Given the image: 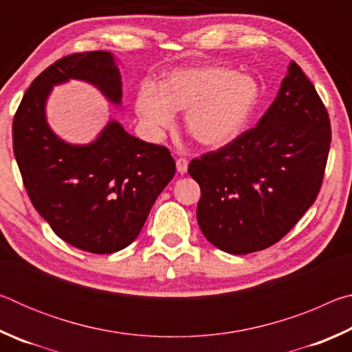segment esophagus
Segmentation results:
<instances>
[{
	"label": "esophagus",
	"instance_id": "34e87169",
	"mask_svg": "<svg viewBox=\"0 0 352 352\" xmlns=\"http://www.w3.org/2000/svg\"><path fill=\"white\" fill-rule=\"evenodd\" d=\"M177 170L180 172V174H184V172L188 170V160L186 158L177 160Z\"/></svg>",
	"mask_w": 352,
	"mask_h": 352
}]
</instances>
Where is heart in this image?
<instances>
[{
	"mask_svg": "<svg viewBox=\"0 0 352 352\" xmlns=\"http://www.w3.org/2000/svg\"><path fill=\"white\" fill-rule=\"evenodd\" d=\"M259 100V85L252 76L225 67L180 68L163 82L162 91L142 87L135 109L148 129L172 127L175 111H186L184 126L205 147L233 142L252 118Z\"/></svg>",
	"mask_w": 352,
	"mask_h": 352,
	"instance_id": "b5f03b06",
	"label": "heart"
}]
</instances>
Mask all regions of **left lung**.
Segmentation results:
<instances>
[{"mask_svg":"<svg viewBox=\"0 0 352 352\" xmlns=\"http://www.w3.org/2000/svg\"><path fill=\"white\" fill-rule=\"evenodd\" d=\"M329 144L326 107L292 62L258 126L189 163L201 192V233L231 254L259 252L283 239L317 199Z\"/></svg>","mask_w":352,"mask_h":352,"instance_id":"1","label":"left lung"}]
</instances>
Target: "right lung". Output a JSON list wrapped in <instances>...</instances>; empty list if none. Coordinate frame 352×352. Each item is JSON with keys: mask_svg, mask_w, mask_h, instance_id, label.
I'll use <instances>...</instances> for the list:
<instances>
[{"mask_svg": "<svg viewBox=\"0 0 352 352\" xmlns=\"http://www.w3.org/2000/svg\"><path fill=\"white\" fill-rule=\"evenodd\" d=\"M71 79L91 83L121 105L122 82L107 51L77 52L37 76L14 116L12 138L32 205L54 233L76 248L107 254L130 245L155 200L175 175L164 146L141 141L110 121L90 144H68L46 121L52 87Z\"/></svg>", "mask_w": 352, "mask_h": 352, "instance_id": "obj_1", "label": "right lung"}]
</instances>
